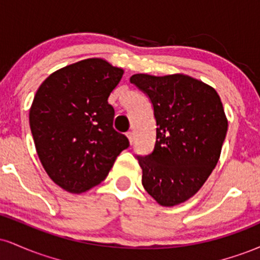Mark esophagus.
<instances>
[{"mask_svg": "<svg viewBox=\"0 0 260 260\" xmlns=\"http://www.w3.org/2000/svg\"><path fill=\"white\" fill-rule=\"evenodd\" d=\"M126 136H127L128 140H129V143H131V144H132V143H133V140H134L133 132H131V131H129V132H127V133H126Z\"/></svg>", "mask_w": 260, "mask_h": 260, "instance_id": "34e87169", "label": "esophagus"}]
</instances>
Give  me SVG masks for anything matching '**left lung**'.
<instances>
[{
    "label": "left lung",
    "mask_w": 260,
    "mask_h": 260,
    "mask_svg": "<svg viewBox=\"0 0 260 260\" xmlns=\"http://www.w3.org/2000/svg\"><path fill=\"white\" fill-rule=\"evenodd\" d=\"M150 99L156 120L153 153L138 156L142 183L157 204L175 207L201 189L219 161L228 118L213 86L186 74L131 77Z\"/></svg>",
    "instance_id": "left-lung-1"
}]
</instances>
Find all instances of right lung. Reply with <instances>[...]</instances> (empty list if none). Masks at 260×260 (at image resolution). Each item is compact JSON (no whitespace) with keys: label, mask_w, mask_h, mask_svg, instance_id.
<instances>
[{"label":"right lung","mask_w":260,"mask_h":260,"mask_svg":"<svg viewBox=\"0 0 260 260\" xmlns=\"http://www.w3.org/2000/svg\"><path fill=\"white\" fill-rule=\"evenodd\" d=\"M123 70L103 58H86L50 74L39 86L29 123L41 165L57 186L84 193L106 178L128 148L113 129L110 94Z\"/></svg>","instance_id":"right-lung-1"}]
</instances>
